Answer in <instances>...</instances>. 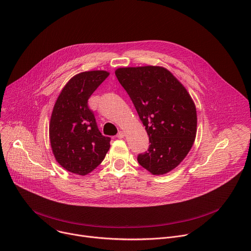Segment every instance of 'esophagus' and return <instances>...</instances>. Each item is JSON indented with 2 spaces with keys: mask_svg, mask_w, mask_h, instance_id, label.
I'll use <instances>...</instances> for the list:
<instances>
[{
  "mask_svg": "<svg viewBox=\"0 0 251 251\" xmlns=\"http://www.w3.org/2000/svg\"><path fill=\"white\" fill-rule=\"evenodd\" d=\"M124 136H125V133L123 131H119L118 134H117V138H119V139L124 138Z\"/></svg>",
  "mask_w": 251,
  "mask_h": 251,
  "instance_id": "34e87169",
  "label": "esophagus"
}]
</instances>
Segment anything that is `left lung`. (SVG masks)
<instances>
[{"label": "left lung", "instance_id": "1", "mask_svg": "<svg viewBox=\"0 0 251 251\" xmlns=\"http://www.w3.org/2000/svg\"><path fill=\"white\" fill-rule=\"evenodd\" d=\"M130 96L150 140L138 163L153 175L175 169L193 147L197 134L196 105L185 86L162 66L120 67L115 70Z\"/></svg>", "mask_w": 251, "mask_h": 251}]
</instances>
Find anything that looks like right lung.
I'll return each mask as SVG.
<instances>
[{
    "label": "right lung",
    "mask_w": 251,
    "mask_h": 251,
    "mask_svg": "<svg viewBox=\"0 0 251 251\" xmlns=\"http://www.w3.org/2000/svg\"><path fill=\"white\" fill-rule=\"evenodd\" d=\"M109 75L105 70L80 73L62 88L50 122V141L56 162L66 171L80 176L101 164L110 148V138L98 130L87 101Z\"/></svg>",
    "instance_id": "add662e5"
}]
</instances>
